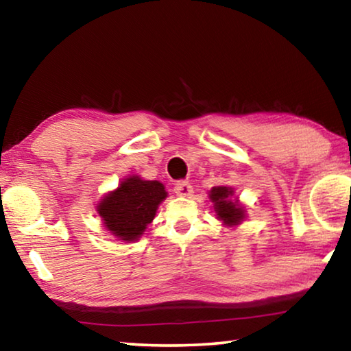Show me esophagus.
Instances as JSON below:
<instances>
[{
    "instance_id": "obj_1",
    "label": "esophagus",
    "mask_w": 351,
    "mask_h": 351,
    "mask_svg": "<svg viewBox=\"0 0 351 351\" xmlns=\"http://www.w3.org/2000/svg\"><path fill=\"white\" fill-rule=\"evenodd\" d=\"M175 193L178 195V197H192L193 187L190 186V182H187V181H180L175 186Z\"/></svg>"
}]
</instances>
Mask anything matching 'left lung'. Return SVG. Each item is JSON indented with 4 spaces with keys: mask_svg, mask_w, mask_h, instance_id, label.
Instances as JSON below:
<instances>
[{
    "mask_svg": "<svg viewBox=\"0 0 351 351\" xmlns=\"http://www.w3.org/2000/svg\"><path fill=\"white\" fill-rule=\"evenodd\" d=\"M234 189L218 186L210 190V201L213 203V209L217 212L218 219L226 226H237L245 218V207L239 204V201L232 199Z\"/></svg>",
    "mask_w": 351,
    "mask_h": 351,
    "instance_id": "8db88e82",
    "label": "left lung"
}]
</instances>
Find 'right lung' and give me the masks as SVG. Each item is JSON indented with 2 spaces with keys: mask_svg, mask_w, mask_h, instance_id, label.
<instances>
[{
  "mask_svg": "<svg viewBox=\"0 0 351 351\" xmlns=\"http://www.w3.org/2000/svg\"><path fill=\"white\" fill-rule=\"evenodd\" d=\"M165 198L164 184L130 176L105 195L97 206V213L111 235L123 241H136L153 221L158 206Z\"/></svg>",
  "mask_w": 351,
  "mask_h": 351,
  "instance_id": "1",
  "label": "right lung"
}]
</instances>
